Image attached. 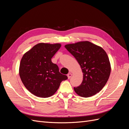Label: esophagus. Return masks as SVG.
Segmentation results:
<instances>
[{"label":"esophagus","mask_w":129,"mask_h":129,"mask_svg":"<svg viewBox=\"0 0 129 129\" xmlns=\"http://www.w3.org/2000/svg\"><path fill=\"white\" fill-rule=\"evenodd\" d=\"M72 73H69V74H68L67 76H68V79H69L70 78H71V77H72Z\"/></svg>","instance_id":"1"}]
</instances>
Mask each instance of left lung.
<instances>
[{
	"instance_id": "obj_1",
	"label": "left lung",
	"mask_w": 129,
	"mask_h": 129,
	"mask_svg": "<svg viewBox=\"0 0 129 129\" xmlns=\"http://www.w3.org/2000/svg\"><path fill=\"white\" fill-rule=\"evenodd\" d=\"M64 47L76 58L83 73L82 82L74 88L75 92L83 97L99 92L107 83L111 72L110 63L105 50L87 41Z\"/></svg>"
}]
</instances>
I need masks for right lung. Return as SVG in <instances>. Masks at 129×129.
<instances>
[{
    "label": "right lung",
    "instance_id": "1",
    "mask_svg": "<svg viewBox=\"0 0 129 129\" xmlns=\"http://www.w3.org/2000/svg\"><path fill=\"white\" fill-rule=\"evenodd\" d=\"M61 46L60 44L39 43L23 55L19 75L26 89L35 96L47 98L53 95L61 82L68 79L51 60Z\"/></svg>",
    "mask_w": 129,
    "mask_h": 129
}]
</instances>
